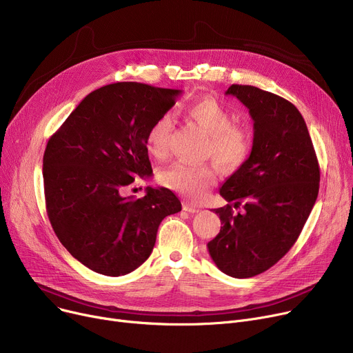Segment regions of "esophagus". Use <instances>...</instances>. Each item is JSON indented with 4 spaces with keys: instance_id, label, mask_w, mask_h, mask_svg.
<instances>
[{
    "instance_id": "1",
    "label": "esophagus",
    "mask_w": 353,
    "mask_h": 353,
    "mask_svg": "<svg viewBox=\"0 0 353 353\" xmlns=\"http://www.w3.org/2000/svg\"><path fill=\"white\" fill-rule=\"evenodd\" d=\"M183 209L189 212V213H199L200 212V208H197L196 205H193V203H189V201L183 203Z\"/></svg>"
}]
</instances>
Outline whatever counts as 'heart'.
<instances>
[{"label": "heart", "instance_id": "obj_1", "mask_svg": "<svg viewBox=\"0 0 353 353\" xmlns=\"http://www.w3.org/2000/svg\"><path fill=\"white\" fill-rule=\"evenodd\" d=\"M186 116L210 134L209 154L228 169L243 164L252 150V139L245 128L234 125L230 111L214 99H201L186 108ZM173 119L169 113L159 116L145 133V147L154 157L169 150L173 133ZM160 183L184 197L199 200L216 183V170L210 164L174 161L160 172Z\"/></svg>", "mask_w": 353, "mask_h": 353}]
</instances>
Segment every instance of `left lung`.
Returning a JSON list of instances; mask_svg holds the SVG:
<instances>
[{
	"label": "left lung",
	"mask_w": 353,
	"mask_h": 353,
	"mask_svg": "<svg viewBox=\"0 0 353 353\" xmlns=\"http://www.w3.org/2000/svg\"><path fill=\"white\" fill-rule=\"evenodd\" d=\"M226 94L249 108L253 147L220 189L229 205L214 209L223 226L208 249L221 272L245 279L279 262L298 240L319 193L321 169L290 101L253 85L232 84Z\"/></svg>",
	"instance_id": "obj_1"
}]
</instances>
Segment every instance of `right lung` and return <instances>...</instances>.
<instances>
[{
	"label": "right lung",
	"mask_w": 353,
	"mask_h": 353,
	"mask_svg": "<svg viewBox=\"0 0 353 353\" xmlns=\"http://www.w3.org/2000/svg\"><path fill=\"white\" fill-rule=\"evenodd\" d=\"M180 90L124 81L97 88L76 107L46 147V209L61 245L88 269L127 274L152 254L161 220L181 210L169 189L123 192L153 173L145 133Z\"/></svg>",
	"instance_id": "add662e5"
}]
</instances>
